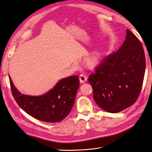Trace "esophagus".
Listing matches in <instances>:
<instances>
[{
	"label": "esophagus",
	"instance_id": "1",
	"mask_svg": "<svg viewBox=\"0 0 152 152\" xmlns=\"http://www.w3.org/2000/svg\"><path fill=\"white\" fill-rule=\"evenodd\" d=\"M79 79H80V81L81 83H84V82L87 80V77L84 74H81L79 77Z\"/></svg>",
	"mask_w": 152,
	"mask_h": 152
}]
</instances>
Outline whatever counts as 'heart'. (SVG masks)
Listing matches in <instances>:
<instances>
[{"mask_svg":"<svg viewBox=\"0 0 152 152\" xmlns=\"http://www.w3.org/2000/svg\"><path fill=\"white\" fill-rule=\"evenodd\" d=\"M98 62V58L96 55H93L87 59V65L90 67H93L96 65Z\"/></svg>","mask_w":152,"mask_h":152,"instance_id":"heart-1","label":"heart"}]
</instances>
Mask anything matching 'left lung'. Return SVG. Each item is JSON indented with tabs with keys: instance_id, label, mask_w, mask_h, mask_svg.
<instances>
[{
	"instance_id": "8db88e82",
	"label": "left lung",
	"mask_w": 152,
	"mask_h": 152,
	"mask_svg": "<svg viewBox=\"0 0 152 152\" xmlns=\"http://www.w3.org/2000/svg\"><path fill=\"white\" fill-rule=\"evenodd\" d=\"M117 51L105 57L88 82L97 104L110 113H118L134 104L142 89L146 59L140 40L128 29Z\"/></svg>"
}]
</instances>
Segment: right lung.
Here are the masks:
<instances>
[{"label": "right lung", "mask_w": 152, "mask_h": 152, "mask_svg": "<svg viewBox=\"0 0 152 152\" xmlns=\"http://www.w3.org/2000/svg\"><path fill=\"white\" fill-rule=\"evenodd\" d=\"M10 77L11 93L16 102L34 118L46 122H58L70 112L79 87L77 75L65 78L58 82L53 89L40 96L21 94L15 88Z\"/></svg>", "instance_id": "add662e5"}]
</instances>
